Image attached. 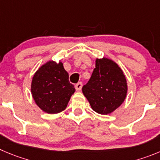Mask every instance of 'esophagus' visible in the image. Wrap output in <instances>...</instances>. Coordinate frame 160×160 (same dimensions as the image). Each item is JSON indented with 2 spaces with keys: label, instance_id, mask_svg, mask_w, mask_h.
Returning a JSON list of instances; mask_svg holds the SVG:
<instances>
[{
  "label": "esophagus",
  "instance_id": "34e87169",
  "mask_svg": "<svg viewBox=\"0 0 160 160\" xmlns=\"http://www.w3.org/2000/svg\"><path fill=\"white\" fill-rule=\"evenodd\" d=\"M82 87H83V83H81V82H79V83H77V84L75 85V88H76V90L77 91H80L81 90Z\"/></svg>",
  "mask_w": 160,
  "mask_h": 160
}]
</instances>
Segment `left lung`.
I'll use <instances>...</instances> for the list:
<instances>
[{
	"mask_svg": "<svg viewBox=\"0 0 160 160\" xmlns=\"http://www.w3.org/2000/svg\"><path fill=\"white\" fill-rule=\"evenodd\" d=\"M93 110L108 114L125 100L127 83L120 67L108 58L96 59L90 80L82 88Z\"/></svg>",
	"mask_w": 160,
	"mask_h": 160,
	"instance_id": "8db88e82",
	"label": "left lung"
}]
</instances>
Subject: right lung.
<instances>
[{
	"label": "right lung",
	"mask_w": 160,
	"mask_h": 160,
	"mask_svg": "<svg viewBox=\"0 0 160 160\" xmlns=\"http://www.w3.org/2000/svg\"><path fill=\"white\" fill-rule=\"evenodd\" d=\"M75 88L62 62L50 61L40 67L31 82V94L37 105L48 114H58L66 108Z\"/></svg>",
	"instance_id": "right-lung-1"
}]
</instances>
